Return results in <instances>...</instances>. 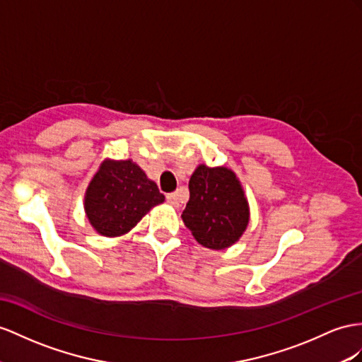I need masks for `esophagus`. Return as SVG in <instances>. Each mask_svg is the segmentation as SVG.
<instances>
[{
	"label": "esophagus",
	"instance_id": "obj_1",
	"mask_svg": "<svg viewBox=\"0 0 362 362\" xmlns=\"http://www.w3.org/2000/svg\"><path fill=\"white\" fill-rule=\"evenodd\" d=\"M166 202H168L173 208H179V206H180L179 196H177V194H175V192L168 194V196H166Z\"/></svg>",
	"mask_w": 362,
	"mask_h": 362
}]
</instances>
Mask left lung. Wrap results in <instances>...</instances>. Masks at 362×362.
<instances>
[{
	"label": "left lung",
	"mask_w": 362,
	"mask_h": 362,
	"mask_svg": "<svg viewBox=\"0 0 362 362\" xmlns=\"http://www.w3.org/2000/svg\"><path fill=\"white\" fill-rule=\"evenodd\" d=\"M249 203L237 174L200 163L189 179L182 220L203 247L221 251L237 243L249 225Z\"/></svg>",
	"instance_id": "1"
}]
</instances>
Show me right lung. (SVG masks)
I'll use <instances>...</instances> for the list:
<instances>
[{"label":"right lung","mask_w":362,"mask_h":362,"mask_svg":"<svg viewBox=\"0 0 362 362\" xmlns=\"http://www.w3.org/2000/svg\"><path fill=\"white\" fill-rule=\"evenodd\" d=\"M163 202L157 185L132 159H105L86 189L84 209L93 229L111 238L128 234Z\"/></svg>","instance_id":"right-lung-1"}]
</instances>
